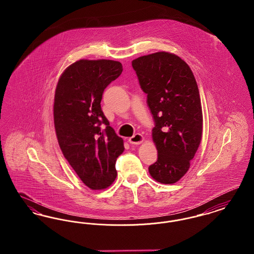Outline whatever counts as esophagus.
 Returning a JSON list of instances; mask_svg holds the SVG:
<instances>
[{"mask_svg": "<svg viewBox=\"0 0 254 254\" xmlns=\"http://www.w3.org/2000/svg\"><path fill=\"white\" fill-rule=\"evenodd\" d=\"M143 141H144V137L141 134H139V133L133 135L132 137H130L128 139V142L131 145H140Z\"/></svg>", "mask_w": 254, "mask_h": 254, "instance_id": "esophagus-1", "label": "esophagus"}]
</instances>
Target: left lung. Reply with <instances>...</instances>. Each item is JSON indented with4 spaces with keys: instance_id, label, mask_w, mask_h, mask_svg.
<instances>
[{
    "instance_id": "left-lung-1",
    "label": "left lung",
    "mask_w": 254,
    "mask_h": 254,
    "mask_svg": "<svg viewBox=\"0 0 254 254\" xmlns=\"http://www.w3.org/2000/svg\"><path fill=\"white\" fill-rule=\"evenodd\" d=\"M132 67L155 123L158 159L149 173L159 183L174 184L190 169L202 138L198 85L188 64L165 51L133 60Z\"/></svg>"
}]
</instances>
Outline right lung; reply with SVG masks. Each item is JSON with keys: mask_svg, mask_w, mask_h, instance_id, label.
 <instances>
[{"mask_svg": "<svg viewBox=\"0 0 254 254\" xmlns=\"http://www.w3.org/2000/svg\"><path fill=\"white\" fill-rule=\"evenodd\" d=\"M122 71L116 61H77L62 74L56 87L54 125L61 149L91 190L106 189L115 180L116 160L125 150L101 108L105 88Z\"/></svg>", "mask_w": 254, "mask_h": 254, "instance_id": "add662e5", "label": "right lung"}]
</instances>
